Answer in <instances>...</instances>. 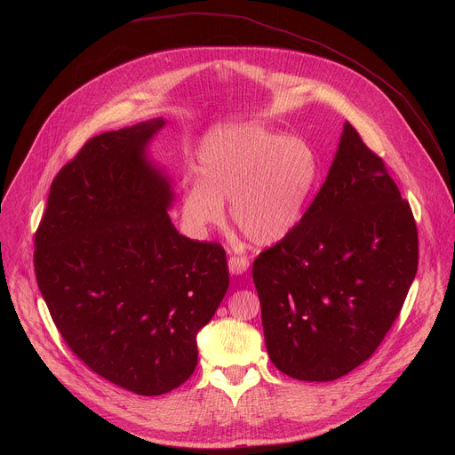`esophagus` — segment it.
Here are the masks:
<instances>
[{"label": "esophagus", "mask_w": 455, "mask_h": 455, "mask_svg": "<svg viewBox=\"0 0 455 455\" xmlns=\"http://www.w3.org/2000/svg\"><path fill=\"white\" fill-rule=\"evenodd\" d=\"M248 267H250V263H248V259H246L244 255H232V257L228 259V270H230V274H234V275L244 274V272L248 270Z\"/></svg>", "instance_id": "obj_1"}]
</instances>
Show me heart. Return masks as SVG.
<instances>
[{"instance_id":"1","label":"heart","mask_w":455,"mask_h":455,"mask_svg":"<svg viewBox=\"0 0 455 455\" xmlns=\"http://www.w3.org/2000/svg\"><path fill=\"white\" fill-rule=\"evenodd\" d=\"M318 176L315 151L300 139L243 124L214 132L200 148L196 180L181 194L183 220L205 232L225 220L255 244L284 239L300 221Z\"/></svg>"}]
</instances>
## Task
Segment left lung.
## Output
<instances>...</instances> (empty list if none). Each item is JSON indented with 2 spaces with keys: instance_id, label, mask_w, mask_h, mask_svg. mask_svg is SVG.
Masks as SVG:
<instances>
[{
  "instance_id": "1",
  "label": "left lung",
  "mask_w": 455,
  "mask_h": 455,
  "mask_svg": "<svg viewBox=\"0 0 455 455\" xmlns=\"http://www.w3.org/2000/svg\"><path fill=\"white\" fill-rule=\"evenodd\" d=\"M407 200L346 122L337 156L299 225L251 268L274 365L297 379H337L378 349L418 270Z\"/></svg>"
}]
</instances>
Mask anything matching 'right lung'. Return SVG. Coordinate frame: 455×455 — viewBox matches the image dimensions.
Segmentation results:
<instances>
[{
    "mask_svg": "<svg viewBox=\"0 0 455 455\" xmlns=\"http://www.w3.org/2000/svg\"><path fill=\"white\" fill-rule=\"evenodd\" d=\"M162 118L90 139L55 174L34 270L55 328L108 381L142 396L196 369V335L228 290L225 248L167 214L172 192L144 156Z\"/></svg>",
    "mask_w": 455,
    "mask_h": 455,
    "instance_id": "right-lung-1",
    "label": "right lung"
}]
</instances>
